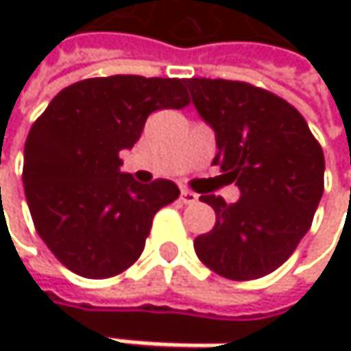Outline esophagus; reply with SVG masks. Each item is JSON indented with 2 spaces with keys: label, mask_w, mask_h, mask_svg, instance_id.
<instances>
[{
  "label": "esophagus",
  "mask_w": 351,
  "mask_h": 351,
  "mask_svg": "<svg viewBox=\"0 0 351 351\" xmlns=\"http://www.w3.org/2000/svg\"><path fill=\"white\" fill-rule=\"evenodd\" d=\"M197 193H193V191H189V189H182L180 191V201L184 203V205H193V203H197Z\"/></svg>",
  "instance_id": "1"
}]
</instances>
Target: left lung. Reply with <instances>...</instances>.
Returning <instances> with one entry per match:
<instances>
[{"instance_id":"1","label":"left lung","mask_w":351,"mask_h":351,"mask_svg":"<svg viewBox=\"0 0 351 351\" xmlns=\"http://www.w3.org/2000/svg\"><path fill=\"white\" fill-rule=\"evenodd\" d=\"M184 85L215 132L213 165L242 193L236 203L201 195L215 226L195 238V252L223 278H262L291 258L311 228L323 195V150L305 117L266 89L226 79Z\"/></svg>"}]
</instances>
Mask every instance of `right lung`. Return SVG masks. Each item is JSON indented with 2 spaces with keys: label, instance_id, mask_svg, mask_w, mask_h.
Returning <instances> with one entry per match:
<instances>
[{
  "label": "right lung",
  "instance_id": "1",
  "mask_svg": "<svg viewBox=\"0 0 351 351\" xmlns=\"http://www.w3.org/2000/svg\"><path fill=\"white\" fill-rule=\"evenodd\" d=\"M184 106V79L113 75L62 89L36 119L24 191L38 236L69 270L109 278L140 258L156 211L180 191L121 173L119 152L140 140L152 111Z\"/></svg>",
  "mask_w": 351,
  "mask_h": 351
}]
</instances>
